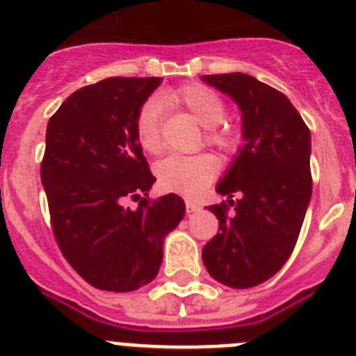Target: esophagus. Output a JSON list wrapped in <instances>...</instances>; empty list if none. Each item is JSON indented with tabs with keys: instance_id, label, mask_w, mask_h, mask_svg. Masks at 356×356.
<instances>
[{
	"instance_id": "obj_1",
	"label": "esophagus",
	"mask_w": 356,
	"mask_h": 356,
	"mask_svg": "<svg viewBox=\"0 0 356 356\" xmlns=\"http://www.w3.org/2000/svg\"><path fill=\"white\" fill-rule=\"evenodd\" d=\"M198 209H200V205H198L197 202L186 200V212H188V214H193V212H197Z\"/></svg>"
}]
</instances>
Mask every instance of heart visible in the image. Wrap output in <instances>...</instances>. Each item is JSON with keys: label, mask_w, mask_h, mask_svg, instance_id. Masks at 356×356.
<instances>
[{"label": "heart", "mask_w": 356, "mask_h": 356, "mask_svg": "<svg viewBox=\"0 0 356 356\" xmlns=\"http://www.w3.org/2000/svg\"><path fill=\"white\" fill-rule=\"evenodd\" d=\"M170 107L188 112L202 128H205V142L221 151H234L238 145V135L230 129L219 128L223 122L227 108L218 92L200 84H189L179 91L163 98ZM135 133L140 147L149 154H156L161 149L159 137V105L156 99H149L140 107L135 121ZM158 184L163 191L195 197L214 179L218 163L209 154L195 156H167L154 167Z\"/></svg>", "instance_id": "obj_1"}]
</instances>
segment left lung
<instances>
[{
    "label": "left lung",
    "instance_id": "obj_1",
    "mask_svg": "<svg viewBox=\"0 0 356 356\" xmlns=\"http://www.w3.org/2000/svg\"><path fill=\"white\" fill-rule=\"evenodd\" d=\"M200 79L237 103L244 142L216 186L234 214L227 204L209 207L219 234L204 245L202 260L225 286L253 288L283 267L297 244L313 193L311 131L283 92L248 73Z\"/></svg>",
    "mask_w": 356,
    "mask_h": 356
}]
</instances>
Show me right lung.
<instances>
[{
  "mask_svg": "<svg viewBox=\"0 0 356 356\" xmlns=\"http://www.w3.org/2000/svg\"><path fill=\"white\" fill-rule=\"evenodd\" d=\"M163 79L112 77L65 99L47 124L42 184L63 257L95 288L133 291L158 275L163 242L184 218L156 179L135 133L140 107ZM128 197L140 200L126 208Z\"/></svg>",
  "mask_w": 356,
  "mask_h": 356,
  "instance_id": "obj_1",
  "label": "right lung"
}]
</instances>
